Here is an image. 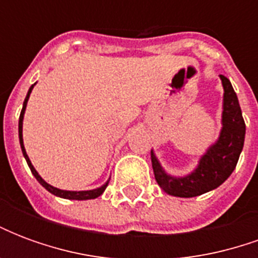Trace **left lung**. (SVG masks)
<instances>
[{
    "mask_svg": "<svg viewBox=\"0 0 258 258\" xmlns=\"http://www.w3.org/2000/svg\"><path fill=\"white\" fill-rule=\"evenodd\" d=\"M220 79L224 87L221 131L218 140L200 157L194 171L184 177H174L162 167L155 152L151 151L152 167L157 184L171 196L194 198L216 189L232 174L238 164L243 149L246 125L231 81L222 74H220Z\"/></svg>",
    "mask_w": 258,
    "mask_h": 258,
    "instance_id": "left-lung-1",
    "label": "left lung"
}]
</instances>
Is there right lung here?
<instances>
[{"label": "right lung", "instance_id": "right-lung-1", "mask_svg": "<svg viewBox=\"0 0 258 258\" xmlns=\"http://www.w3.org/2000/svg\"><path fill=\"white\" fill-rule=\"evenodd\" d=\"M34 85L33 84L29 88V92H27V95L25 98V102H23V107H22V112H20V117H19V142H20V148H22V153H23V156H25L26 162L29 164V167H30L31 173L33 175L36 177V179L40 182V184L48 190V192H51L55 196H58V198H63V199H69V200H88V199H95L98 196H101L105 189H106L107 184H109V179H107L105 184L99 186V188H96V189H91V190H63V189H59V188H55L52 185H49L48 182H45L44 179L41 178V175L37 173V170L34 168V166L31 164L30 159L27 156V153H26L25 145H23V117H25V112H26V106H27V101H29V98H30L31 90L34 88Z\"/></svg>", "mask_w": 258, "mask_h": 258}]
</instances>
